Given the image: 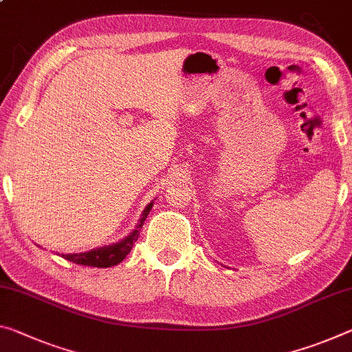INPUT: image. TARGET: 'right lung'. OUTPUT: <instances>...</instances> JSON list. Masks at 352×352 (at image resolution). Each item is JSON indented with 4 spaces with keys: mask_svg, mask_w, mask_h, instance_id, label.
<instances>
[{
    "mask_svg": "<svg viewBox=\"0 0 352 352\" xmlns=\"http://www.w3.org/2000/svg\"><path fill=\"white\" fill-rule=\"evenodd\" d=\"M153 202H150L146 210L142 211L141 219L138 222V227L135 232H131L130 235L125 236L122 241L111 244V246H104V248H98V249H92L89 252H81V254H64L63 256L65 260L74 261L76 265H82V266H94V267H111L119 265L125 256L131 252L133 244L136 243V239L139 236V230L146 221L147 214L152 210Z\"/></svg>",
    "mask_w": 352,
    "mask_h": 352,
    "instance_id": "obj_1",
    "label": "right lung"
}]
</instances>
